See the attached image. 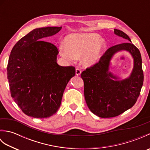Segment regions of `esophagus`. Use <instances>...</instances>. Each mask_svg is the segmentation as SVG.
<instances>
[{"mask_svg":"<svg viewBox=\"0 0 150 150\" xmlns=\"http://www.w3.org/2000/svg\"><path fill=\"white\" fill-rule=\"evenodd\" d=\"M75 73L77 75H80L81 73V70L79 69V68H77L75 70Z\"/></svg>","mask_w":150,"mask_h":150,"instance_id":"esophagus-1","label":"esophagus"}]
</instances>
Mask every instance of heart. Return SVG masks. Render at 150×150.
<instances>
[{"label":"heart","instance_id":"obj_1","mask_svg":"<svg viewBox=\"0 0 150 150\" xmlns=\"http://www.w3.org/2000/svg\"><path fill=\"white\" fill-rule=\"evenodd\" d=\"M94 33L70 34L65 38V45L60 44L59 52L64 59L73 61L82 57L86 66L98 62L106 47V41Z\"/></svg>","mask_w":150,"mask_h":150}]
</instances>
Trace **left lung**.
I'll use <instances>...</instances> for the list:
<instances>
[{
	"mask_svg": "<svg viewBox=\"0 0 150 150\" xmlns=\"http://www.w3.org/2000/svg\"><path fill=\"white\" fill-rule=\"evenodd\" d=\"M114 33L126 39L127 42L110 47L98 62L81 73L88 107L92 113L101 118L116 117L131 108L137 100L144 81L140 51L122 31L114 29ZM120 50H128L132 54L134 68L128 79L113 81L111 79L116 78L108 71L109 61L113 54Z\"/></svg>",
	"mask_w": 150,
	"mask_h": 150,
	"instance_id": "obj_1",
	"label": "left lung"
}]
</instances>
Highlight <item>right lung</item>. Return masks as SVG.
I'll return each instance as SVG.
<instances>
[{
    "mask_svg": "<svg viewBox=\"0 0 150 150\" xmlns=\"http://www.w3.org/2000/svg\"><path fill=\"white\" fill-rule=\"evenodd\" d=\"M61 29L37 28L21 38L11 50L7 66L11 96L28 116L43 119L55 114L67 84L75 75V67L57 63V46L42 40Z\"/></svg>",
    "mask_w": 150,
    "mask_h": 150,
    "instance_id": "right-lung-1",
    "label": "right lung"
}]
</instances>
